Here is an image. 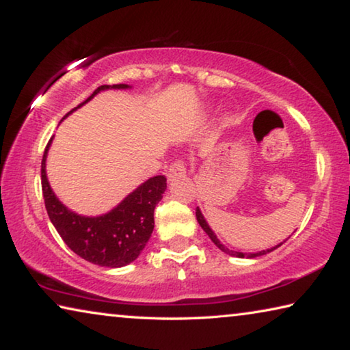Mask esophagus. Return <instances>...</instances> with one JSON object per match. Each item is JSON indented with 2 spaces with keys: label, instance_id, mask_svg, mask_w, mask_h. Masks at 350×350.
I'll return each mask as SVG.
<instances>
[{
  "label": "esophagus",
  "instance_id": "obj_1",
  "mask_svg": "<svg viewBox=\"0 0 350 350\" xmlns=\"http://www.w3.org/2000/svg\"><path fill=\"white\" fill-rule=\"evenodd\" d=\"M167 176H168L170 180L176 179V177L185 176V167H183V162H182V161H176V162L171 163L170 167H168Z\"/></svg>",
  "mask_w": 350,
  "mask_h": 350
}]
</instances>
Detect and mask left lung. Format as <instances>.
<instances>
[{
	"mask_svg": "<svg viewBox=\"0 0 350 350\" xmlns=\"http://www.w3.org/2000/svg\"><path fill=\"white\" fill-rule=\"evenodd\" d=\"M196 217H198V222H199L200 227L204 228V232H205L206 234H208V238H210L213 242H215V245H216L217 248H221V250H222L224 253L230 254V256H236V258H256V256H262V254H267V253H270V252H273L275 248L281 247V245L284 244V242H281V244H278L276 247H271V248H267V250H262V252H258V253H242V252L230 250V248H227L224 244H221V241L217 239V236H216L215 232H213V230L210 228V225H208V222L205 221V217H204L202 213H200L199 206L196 208Z\"/></svg>",
	"mask_w": 350,
	"mask_h": 350,
	"instance_id": "left-lung-1",
	"label": "left lung"
}]
</instances>
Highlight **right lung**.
Listing matches in <instances>:
<instances>
[{
  "instance_id": "right-lung-1",
  "label": "right lung",
  "mask_w": 350,
  "mask_h": 350,
  "mask_svg": "<svg viewBox=\"0 0 350 350\" xmlns=\"http://www.w3.org/2000/svg\"><path fill=\"white\" fill-rule=\"evenodd\" d=\"M128 85H103L97 88L85 102L70 112L81 108L98 92L106 90H128ZM52 139L41 161V188L44 205L52 225L70 250L88 262L100 267L117 269L139 258L154 230V208L167 189V177L154 176L102 216H81L63 205L52 191L46 176V157Z\"/></svg>"
}]
</instances>
